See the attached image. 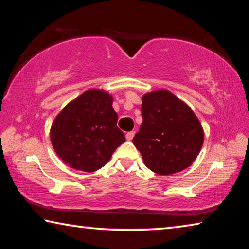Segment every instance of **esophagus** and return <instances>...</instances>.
I'll list each match as a JSON object with an SVG mask.
<instances>
[{
    "mask_svg": "<svg viewBox=\"0 0 249 249\" xmlns=\"http://www.w3.org/2000/svg\"><path fill=\"white\" fill-rule=\"evenodd\" d=\"M135 136V132H128V133H126V140L127 141H132L133 140V137Z\"/></svg>",
    "mask_w": 249,
    "mask_h": 249,
    "instance_id": "esophagus-1",
    "label": "esophagus"
}]
</instances>
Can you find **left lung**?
<instances>
[{
  "mask_svg": "<svg viewBox=\"0 0 249 249\" xmlns=\"http://www.w3.org/2000/svg\"><path fill=\"white\" fill-rule=\"evenodd\" d=\"M142 101V123L133 142L146 167L161 176L188 168L204 140L195 113L169 91H154Z\"/></svg>",
  "mask_w": 249,
  "mask_h": 249,
  "instance_id": "obj_1",
  "label": "left lung"
}]
</instances>
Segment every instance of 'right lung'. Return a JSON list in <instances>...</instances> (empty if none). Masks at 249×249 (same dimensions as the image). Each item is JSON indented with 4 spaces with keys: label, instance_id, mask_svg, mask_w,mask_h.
Instances as JSON below:
<instances>
[{
    "label": "right lung",
    "instance_id": "obj_1",
    "mask_svg": "<svg viewBox=\"0 0 249 249\" xmlns=\"http://www.w3.org/2000/svg\"><path fill=\"white\" fill-rule=\"evenodd\" d=\"M112 103L107 92L89 90L59 113L50 129V140L62 161L87 172L98 170L108 161L125 142Z\"/></svg>",
    "mask_w": 249,
    "mask_h": 249
}]
</instances>
